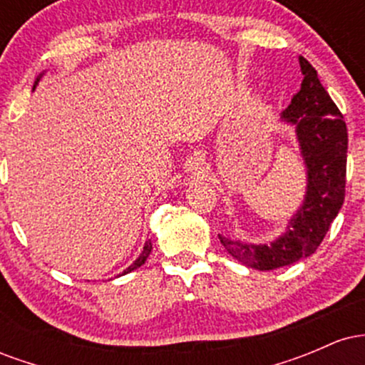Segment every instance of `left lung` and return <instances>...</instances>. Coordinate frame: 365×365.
<instances>
[{
  "mask_svg": "<svg viewBox=\"0 0 365 365\" xmlns=\"http://www.w3.org/2000/svg\"><path fill=\"white\" fill-rule=\"evenodd\" d=\"M299 63L302 86L282 113V121L295 128L307 170L302 206L290 217L282 235L269 244H249L217 235L228 254L259 271L290 266L316 252L345 199L346 125L319 82L316 68L304 56H299Z\"/></svg>",
  "mask_w": 365,
  "mask_h": 365,
  "instance_id": "8db88e82",
  "label": "left lung"
}]
</instances>
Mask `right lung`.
I'll list each match as a JSON object with an SVG mask.
<instances>
[{
	"label": "right lung",
	"instance_id": "add662e5",
	"mask_svg": "<svg viewBox=\"0 0 365 365\" xmlns=\"http://www.w3.org/2000/svg\"><path fill=\"white\" fill-rule=\"evenodd\" d=\"M43 75H44V72L39 75V77L36 78V82H34V89H36V86L37 83H39V81L41 78H43ZM150 250H153V244H150V240H148L145 242V245H144V249H142V252H140V255L139 257L135 259V261H133V264H130V266L127 267V269L123 271V273L121 274H127V273H130V271H133V269H137V267H140L142 264H144L145 261H148V257H149V254H150Z\"/></svg>",
	"mask_w": 365,
	"mask_h": 365
}]
</instances>
